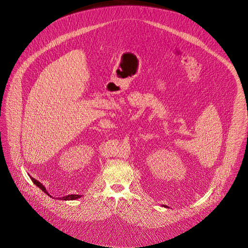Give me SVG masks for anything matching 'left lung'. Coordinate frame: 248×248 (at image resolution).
<instances>
[{"instance_id":"1","label":"left lung","mask_w":248,"mask_h":248,"mask_svg":"<svg viewBox=\"0 0 248 248\" xmlns=\"http://www.w3.org/2000/svg\"><path fill=\"white\" fill-rule=\"evenodd\" d=\"M163 206H164V207H166V208H168V206H166V205H163Z\"/></svg>"}]
</instances>
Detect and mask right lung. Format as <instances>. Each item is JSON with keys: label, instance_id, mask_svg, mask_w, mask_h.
Masks as SVG:
<instances>
[{"label": "right lung", "instance_id": "add662e5", "mask_svg": "<svg viewBox=\"0 0 248 248\" xmlns=\"http://www.w3.org/2000/svg\"><path fill=\"white\" fill-rule=\"evenodd\" d=\"M30 176V179H31V181L33 182V184L34 185H36L41 190H43L46 194H48V195H50L49 193H48V191L46 190V187L40 183V182H38L37 180H35V179H33L31 175H29ZM51 196V195H50ZM52 197V196H51ZM81 197V195H78V194H69V195H66V196H63V197H60V198H57V199H61V200H76V199H78V198H80Z\"/></svg>", "mask_w": 248, "mask_h": 248}]
</instances>
